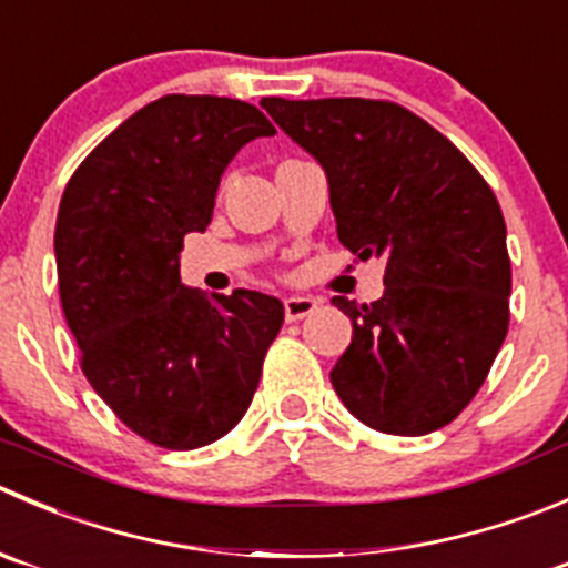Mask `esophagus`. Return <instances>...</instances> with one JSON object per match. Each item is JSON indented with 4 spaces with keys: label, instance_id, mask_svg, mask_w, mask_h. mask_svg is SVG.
<instances>
[{
    "label": "esophagus",
    "instance_id": "34e87169",
    "mask_svg": "<svg viewBox=\"0 0 568 568\" xmlns=\"http://www.w3.org/2000/svg\"><path fill=\"white\" fill-rule=\"evenodd\" d=\"M316 307L318 302L313 300V296H288V300H285V318H288V322H300V318L311 316Z\"/></svg>",
    "mask_w": 568,
    "mask_h": 568
}]
</instances>
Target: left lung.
<instances>
[{"instance_id": "8db88e82", "label": "left lung", "mask_w": 568, "mask_h": 568, "mask_svg": "<svg viewBox=\"0 0 568 568\" xmlns=\"http://www.w3.org/2000/svg\"><path fill=\"white\" fill-rule=\"evenodd\" d=\"M327 174L341 244L385 263L329 372L366 427L424 436L453 422L508 333L510 257L499 202L477 169L410 110L377 99H261Z\"/></svg>"}]
</instances>
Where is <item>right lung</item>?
Masks as SVG:
<instances>
[{"instance_id":"1","label":"right lung","mask_w":568,"mask_h":568,"mask_svg":"<svg viewBox=\"0 0 568 568\" xmlns=\"http://www.w3.org/2000/svg\"><path fill=\"white\" fill-rule=\"evenodd\" d=\"M266 135L274 126L255 104L172 93L110 132L60 200V305L82 372L158 447L227 436L283 327L277 296L235 288L207 300L180 280L183 239L211 224L224 169Z\"/></svg>"}]
</instances>
